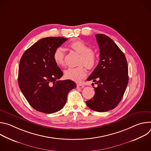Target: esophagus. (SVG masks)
Segmentation results:
<instances>
[{"mask_svg":"<svg viewBox=\"0 0 151 151\" xmlns=\"http://www.w3.org/2000/svg\"><path fill=\"white\" fill-rule=\"evenodd\" d=\"M85 87V86L83 85H81V84H78L77 85V88H83Z\"/></svg>","mask_w":151,"mask_h":151,"instance_id":"34e87169","label":"esophagus"}]
</instances>
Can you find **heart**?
Wrapping results in <instances>:
<instances>
[{
    "label": "heart",
    "instance_id": "b5f03b06",
    "mask_svg": "<svg viewBox=\"0 0 151 151\" xmlns=\"http://www.w3.org/2000/svg\"><path fill=\"white\" fill-rule=\"evenodd\" d=\"M69 47L79 54L78 64H80L75 68H69L64 70V77L66 79L79 82L87 75L84 65L91 69L95 66L97 57L93 51L92 48L87 43L82 40H76L72 42ZM65 51L61 47L57 48L53 53V59L58 66H63L65 63Z\"/></svg>",
    "mask_w": 151,
    "mask_h": 151
}]
</instances>
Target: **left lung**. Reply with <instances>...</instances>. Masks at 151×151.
<instances>
[{"mask_svg": "<svg viewBox=\"0 0 151 151\" xmlns=\"http://www.w3.org/2000/svg\"><path fill=\"white\" fill-rule=\"evenodd\" d=\"M100 49L97 66L87 78L97 84L93 99L86 101L90 109L104 112L114 109L122 100L128 82L125 55L114 41L103 34L96 35Z\"/></svg>", "mask_w": 151, "mask_h": 151, "instance_id": "left-lung-1", "label": "left lung"}]
</instances>
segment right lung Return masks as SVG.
<instances>
[{"label": "right lung", "instance_id": "right-lung-1", "mask_svg": "<svg viewBox=\"0 0 151 151\" xmlns=\"http://www.w3.org/2000/svg\"><path fill=\"white\" fill-rule=\"evenodd\" d=\"M67 38H42L28 48L21 58L18 82L19 87L33 109L53 114L59 111L67 101L69 91L76 87L71 80L61 81L63 72L53 59L55 50Z\"/></svg>", "mask_w": 151, "mask_h": 151}]
</instances>
